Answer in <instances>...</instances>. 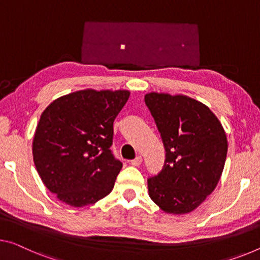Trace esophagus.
<instances>
[{"label":"esophagus","mask_w":260,"mask_h":260,"mask_svg":"<svg viewBox=\"0 0 260 260\" xmlns=\"http://www.w3.org/2000/svg\"><path fill=\"white\" fill-rule=\"evenodd\" d=\"M142 162H143V158L141 157V155H138V157H136L134 160H131V165L139 166V165H142Z\"/></svg>","instance_id":"34e87169"}]
</instances>
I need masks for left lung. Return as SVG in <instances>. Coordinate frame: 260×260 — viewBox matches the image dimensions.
I'll return each mask as SVG.
<instances>
[{
	"instance_id": "obj_1",
	"label": "left lung",
	"mask_w": 260,
	"mask_h": 260,
	"mask_svg": "<svg viewBox=\"0 0 260 260\" xmlns=\"http://www.w3.org/2000/svg\"><path fill=\"white\" fill-rule=\"evenodd\" d=\"M144 100L166 152L161 171L147 179L150 198L165 213H190L221 178L228 152L224 129L194 99L150 93Z\"/></svg>"
}]
</instances>
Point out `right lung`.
<instances>
[{
    "instance_id": "1",
    "label": "right lung",
    "mask_w": 260,
    "mask_h": 260,
    "mask_svg": "<svg viewBox=\"0 0 260 260\" xmlns=\"http://www.w3.org/2000/svg\"><path fill=\"white\" fill-rule=\"evenodd\" d=\"M127 90H79L43 111L32 154L44 185L72 207L93 205L113 190L122 162L114 157V121Z\"/></svg>"
}]
</instances>
